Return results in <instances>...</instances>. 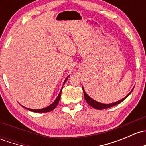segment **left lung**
<instances>
[{"label":"left lung","mask_w":146,"mask_h":146,"mask_svg":"<svg viewBox=\"0 0 146 146\" xmlns=\"http://www.w3.org/2000/svg\"><path fill=\"white\" fill-rule=\"evenodd\" d=\"M134 88H133L132 90H131V91L128 94H127V96H126L125 98H123L122 99H120V100L116 101V102L112 103V104H102V103H99V102H98V101L94 100L92 98L90 97V96L85 92V90H84L83 87H82V90H83V92H84V96H85V99L86 100V101H87V103L89 104V105L91 106L92 107H93L94 108H95V109H97V110L106 109V108H110V107L114 106H115V105H117V104H119V103H121L122 101H123L124 100H125L126 98L128 97L129 95L130 94H131V92L133 91Z\"/></svg>","instance_id":"8db88e82"}]
</instances>
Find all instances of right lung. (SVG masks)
I'll use <instances>...</instances> for the list:
<instances>
[{
  "label": "right lung",
  "instance_id": "obj_1",
  "mask_svg": "<svg viewBox=\"0 0 146 146\" xmlns=\"http://www.w3.org/2000/svg\"><path fill=\"white\" fill-rule=\"evenodd\" d=\"M68 77H69V76L66 78V80H64V85L65 84V82H66L67 79H68ZM62 89H63V87H62V88H61V90L60 92H59V95H58V96L56 97V99H55L54 101L52 104H50V105L48 106L47 107H45V108H41V109H37V110H36V109H34V110L31 109V108H26V107H24V106H23V107H24V108H25L26 109L30 110V111H32V112H35V113H47V112L52 111V110H53L55 108H56V106L58 105V104H59V100H60V97H61V91H62Z\"/></svg>",
  "mask_w": 146,
  "mask_h": 146
}]
</instances>
